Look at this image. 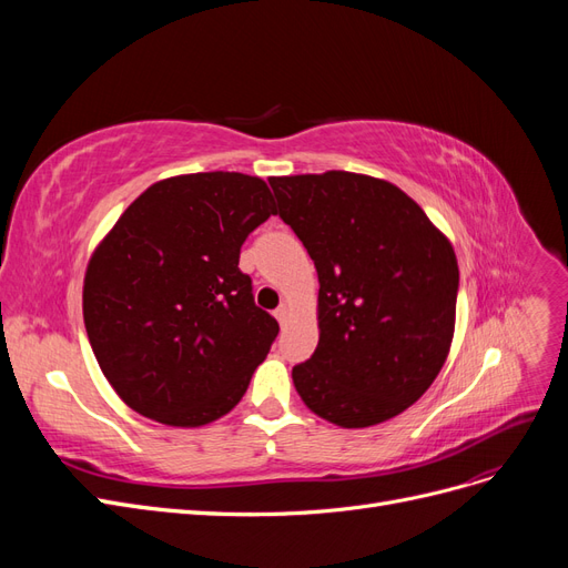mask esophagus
Returning a JSON list of instances; mask_svg holds the SVG:
<instances>
[{"instance_id":"obj_1","label":"esophagus","mask_w":568,"mask_h":568,"mask_svg":"<svg viewBox=\"0 0 568 568\" xmlns=\"http://www.w3.org/2000/svg\"><path fill=\"white\" fill-rule=\"evenodd\" d=\"M274 317H277L282 324L286 322V317H288V305L286 303H282L280 307H277V311H274Z\"/></svg>"}]
</instances>
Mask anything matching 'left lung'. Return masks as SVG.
<instances>
[{
  "mask_svg": "<svg viewBox=\"0 0 568 568\" xmlns=\"http://www.w3.org/2000/svg\"><path fill=\"white\" fill-rule=\"evenodd\" d=\"M270 186L320 280V343L291 372L303 403L343 428L400 415L450 351L459 286L450 242L386 180L329 170Z\"/></svg>",
  "mask_w": 568,
  "mask_h": 568,
  "instance_id": "8db88e82",
  "label": "left lung"
}]
</instances>
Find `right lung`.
I'll list each match as a JSON object with an SVG mask.
<instances>
[{
  "instance_id": "right-lung-1",
  "label": "right lung",
  "mask_w": 568,
  "mask_h": 568,
  "mask_svg": "<svg viewBox=\"0 0 568 568\" xmlns=\"http://www.w3.org/2000/svg\"><path fill=\"white\" fill-rule=\"evenodd\" d=\"M277 213L261 178L194 173L134 199L90 257L82 315L97 363L140 415L203 426L242 400L280 324L239 270Z\"/></svg>"
}]
</instances>
